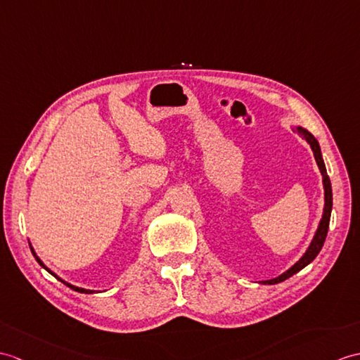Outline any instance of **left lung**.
Here are the masks:
<instances>
[{
	"mask_svg": "<svg viewBox=\"0 0 360 360\" xmlns=\"http://www.w3.org/2000/svg\"><path fill=\"white\" fill-rule=\"evenodd\" d=\"M293 130L297 131L299 135L308 142V146L311 147L313 153H314V160H316L317 167H319V170H321L322 184H323V212H322V218L319 221V225H317V229H316L314 236H313V239L310 242V245L307 247L305 253L300 256L299 261H296L293 265H291L287 271H283L282 274H279L278 278H273V279H269V281H261V282H259V283H264V285H274V283H279L282 281H285V279L291 278V276H293V274H296L297 271L305 269L308 264H311L314 261V257L319 255V252L322 250L325 238H327L330 218H331L333 190H331L330 178H328V174H327V169H325V162H323V158H322L319 142H317V139L311 135L310 131H308L304 127H300V125H296Z\"/></svg>",
	"mask_w": 360,
	"mask_h": 360,
	"instance_id": "left-lung-1",
	"label": "left lung"
}]
</instances>
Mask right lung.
Here are the masks:
<instances>
[{
  "mask_svg": "<svg viewBox=\"0 0 360 360\" xmlns=\"http://www.w3.org/2000/svg\"><path fill=\"white\" fill-rule=\"evenodd\" d=\"M30 245V250H32V255L33 256H35V259H37V262L41 265V266H43V269L46 270V271H49L50 274H52V276H55V278L58 279V281H61L63 283H64V285H67V287H69V288H72V290H75V291H78V293H84V295H94L95 293V290H87V288H81V287H77V285H72V283H69V282H65L64 279H61L60 278V276H58L56 273H53L52 270H50V269H47V266L44 265V262L43 261H41V259L37 256V253H35V250H33V247H32V244H29ZM96 293H98V291H96Z\"/></svg>",
  "mask_w": 360,
  "mask_h": 360,
  "instance_id": "right-lung-1",
  "label": "right lung"
}]
</instances>
